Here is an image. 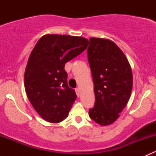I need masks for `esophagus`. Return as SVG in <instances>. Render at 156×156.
<instances>
[{
	"instance_id": "esophagus-1",
	"label": "esophagus",
	"mask_w": 156,
	"mask_h": 156,
	"mask_svg": "<svg viewBox=\"0 0 156 156\" xmlns=\"http://www.w3.org/2000/svg\"><path fill=\"white\" fill-rule=\"evenodd\" d=\"M75 92H76L77 96H78V97H79V95H80V90L78 89V88H76V89H75Z\"/></svg>"
}]
</instances>
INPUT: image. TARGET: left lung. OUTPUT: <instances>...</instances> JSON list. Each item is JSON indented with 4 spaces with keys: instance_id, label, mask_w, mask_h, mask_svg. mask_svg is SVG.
Returning a JSON list of instances; mask_svg holds the SVG:
<instances>
[{
    "instance_id": "left-lung-1",
    "label": "left lung",
    "mask_w": 156,
    "mask_h": 156,
    "mask_svg": "<svg viewBox=\"0 0 156 156\" xmlns=\"http://www.w3.org/2000/svg\"><path fill=\"white\" fill-rule=\"evenodd\" d=\"M87 59L95 94V103L89 109V116L100 125H111L130 99L133 87L131 68L122 50L108 39L90 37Z\"/></svg>"
}]
</instances>
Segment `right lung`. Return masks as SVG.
<instances>
[{
	"instance_id": "right-lung-1",
	"label": "right lung",
	"mask_w": 156,
	"mask_h": 156,
	"mask_svg": "<svg viewBox=\"0 0 156 156\" xmlns=\"http://www.w3.org/2000/svg\"><path fill=\"white\" fill-rule=\"evenodd\" d=\"M88 43L82 37L46 34L33 48L25 71V89L35 111L47 122L59 123L68 117L77 96L68 86L65 64L81 54Z\"/></svg>"
}]
</instances>
